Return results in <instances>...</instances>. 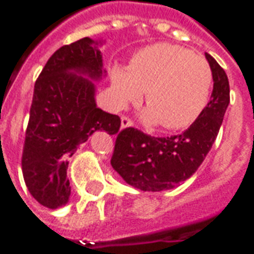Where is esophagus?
Wrapping results in <instances>:
<instances>
[{"label": "esophagus", "instance_id": "obj_1", "mask_svg": "<svg viewBox=\"0 0 254 254\" xmlns=\"http://www.w3.org/2000/svg\"><path fill=\"white\" fill-rule=\"evenodd\" d=\"M132 125H133V122L130 118H127V117H125V116L121 117V127L122 129H125V127H132Z\"/></svg>", "mask_w": 254, "mask_h": 254}]
</instances>
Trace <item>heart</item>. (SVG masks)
I'll use <instances>...</instances> for the list:
<instances>
[{
  "label": "heart",
  "mask_w": 254,
  "mask_h": 254,
  "mask_svg": "<svg viewBox=\"0 0 254 254\" xmlns=\"http://www.w3.org/2000/svg\"><path fill=\"white\" fill-rule=\"evenodd\" d=\"M212 70L200 56L185 47L156 43L138 50L130 65H117L111 72L113 102L118 109L143 98L148 107L144 122L169 130L190 127L209 99Z\"/></svg>",
  "instance_id": "obj_1"
}]
</instances>
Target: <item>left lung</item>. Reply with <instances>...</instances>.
Returning a JSON list of instances; mask_svg holds the SVG:
<instances>
[{
    "mask_svg": "<svg viewBox=\"0 0 254 254\" xmlns=\"http://www.w3.org/2000/svg\"><path fill=\"white\" fill-rule=\"evenodd\" d=\"M205 58L212 70L211 100L185 132L152 137L125 127L117 133L111 166L127 184L144 191L173 189L196 173L212 148L230 103V85L223 67L208 53Z\"/></svg>",
    "mask_w": 254,
    "mask_h": 254,
    "instance_id": "obj_1",
    "label": "left lung"
}]
</instances>
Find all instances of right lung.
Segmentation results:
<instances>
[{"label":"right lung","mask_w":254,"mask_h":254,"mask_svg":"<svg viewBox=\"0 0 254 254\" xmlns=\"http://www.w3.org/2000/svg\"><path fill=\"white\" fill-rule=\"evenodd\" d=\"M100 42L83 38L49 58L34 87L21 169L31 196L43 207L69 201L67 158L96 130L116 134L120 117L96 106L95 84L106 74ZM85 75V78L82 76Z\"/></svg>","instance_id":"obj_1"}]
</instances>
